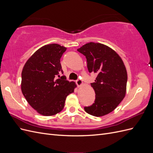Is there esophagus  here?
Masks as SVG:
<instances>
[{"label": "esophagus", "instance_id": "1", "mask_svg": "<svg viewBox=\"0 0 153 153\" xmlns=\"http://www.w3.org/2000/svg\"><path fill=\"white\" fill-rule=\"evenodd\" d=\"M76 84H77V85H78V87L81 86V85L83 84V82H82V81L80 79H77V80H76Z\"/></svg>", "mask_w": 153, "mask_h": 153}]
</instances>
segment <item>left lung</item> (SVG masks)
Listing matches in <instances>:
<instances>
[{
	"mask_svg": "<svg viewBox=\"0 0 153 153\" xmlns=\"http://www.w3.org/2000/svg\"><path fill=\"white\" fill-rule=\"evenodd\" d=\"M77 50L85 56L89 72L97 75L91 84L96 94L94 103L84 110L93 116H103L112 112L124 98L128 80L126 67L119 55L105 45L91 42Z\"/></svg>",
	"mask_w": 153,
	"mask_h": 153,
	"instance_id": "1",
	"label": "left lung"
}]
</instances>
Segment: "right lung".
Listing matches in <instances>:
<instances>
[{"instance_id": "add662e5", "label": "right lung", "mask_w": 153, "mask_h": 153, "mask_svg": "<svg viewBox=\"0 0 153 153\" xmlns=\"http://www.w3.org/2000/svg\"><path fill=\"white\" fill-rule=\"evenodd\" d=\"M66 48L45 45L28 59L22 72L21 89L27 102L39 114L51 116L64 107L66 97L74 92L75 82L66 80L61 58Z\"/></svg>"}]
</instances>
